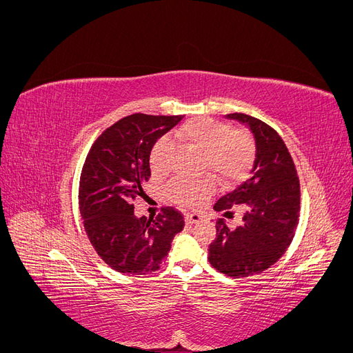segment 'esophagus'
I'll return each mask as SVG.
<instances>
[{"label": "esophagus", "mask_w": 353, "mask_h": 353, "mask_svg": "<svg viewBox=\"0 0 353 353\" xmlns=\"http://www.w3.org/2000/svg\"><path fill=\"white\" fill-rule=\"evenodd\" d=\"M200 221H203V216L199 215V213H187V215H185V222L187 223H197Z\"/></svg>", "instance_id": "obj_1"}]
</instances>
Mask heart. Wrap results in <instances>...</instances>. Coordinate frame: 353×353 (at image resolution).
I'll list each match as a JSON object with an SVG mask.
<instances>
[{
	"instance_id": "obj_1",
	"label": "heart",
	"mask_w": 353,
	"mask_h": 353,
	"mask_svg": "<svg viewBox=\"0 0 353 353\" xmlns=\"http://www.w3.org/2000/svg\"><path fill=\"white\" fill-rule=\"evenodd\" d=\"M179 143L201 152L200 168L215 175L219 183L230 185L248 175L256 157V144L249 132L210 117H196L174 131ZM175 148L166 138H160L148 154L153 175H166L172 169ZM213 191L215 181L210 175L199 178L178 176L170 183L168 193L175 203L185 208H199Z\"/></svg>"
}]
</instances>
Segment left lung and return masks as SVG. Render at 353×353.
<instances>
[{
    "instance_id": "8db88e82",
    "label": "left lung",
    "mask_w": 353,
    "mask_h": 353,
    "mask_svg": "<svg viewBox=\"0 0 353 353\" xmlns=\"http://www.w3.org/2000/svg\"><path fill=\"white\" fill-rule=\"evenodd\" d=\"M228 119L245 123L254 135L256 159L252 176L221 197L215 210L241 206V225L228 228L216 221V237L209 244L208 259L213 268L232 279L268 270L290 245L301 212V184L293 159L274 128L253 116L230 113Z\"/></svg>"
}]
</instances>
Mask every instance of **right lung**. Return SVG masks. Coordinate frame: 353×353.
Segmentation results:
<instances>
[{
    "label": "right lung",
    "instance_id": "add662e5",
    "mask_svg": "<svg viewBox=\"0 0 353 353\" xmlns=\"http://www.w3.org/2000/svg\"><path fill=\"white\" fill-rule=\"evenodd\" d=\"M183 116L134 113L94 141L79 179V212L94 250L112 270L144 275L160 268L184 215L165 206L153 218H135L134 200L150 178L152 145Z\"/></svg>",
    "mask_w": 353,
    "mask_h": 353
}]
</instances>
